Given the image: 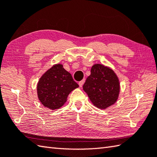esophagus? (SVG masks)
<instances>
[{"mask_svg": "<svg viewBox=\"0 0 157 157\" xmlns=\"http://www.w3.org/2000/svg\"><path fill=\"white\" fill-rule=\"evenodd\" d=\"M84 82H85V79H82V81H80L79 82V87L80 88H82V86H83V84H84Z\"/></svg>", "mask_w": 157, "mask_h": 157, "instance_id": "obj_1", "label": "esophagus"}]
</instances>
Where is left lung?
<instances>
[{
    "mask_svg": "<svg viewBox=\"0 0 157 157\" xmlns=\"http://www.w3.org/2000/svg\"><path fill=\"white\" fill-rule=\"evenodd\" d=\"M83 90L93 105L105 109L117 101L121 85L117 75L111 68L101 64H94L91 67L90 75L83 86Z\"/></svg>",
    "mask_w": 157,
    "mask_h": 157,
    "instance_id": "left-lung-1",
    "label": "left lung"
}]
</instances>
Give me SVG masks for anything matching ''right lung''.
<instances>
[{"mask_svg":"<svg viewBox=\"0 0 157 157\" xmlns=\"http://www.w3.org/2000/svg\"><path fill=\"white\" fill-rule=\"evenodd\" d=\"M79 85L62 64H54L41 75L36 86L38 99L44 107L52 110L60 108L71 91Z\"/></svg>","mask_w":157,"mask_h":157,"instance_id":"add662e5","label":"right lung"}]
</instances>
